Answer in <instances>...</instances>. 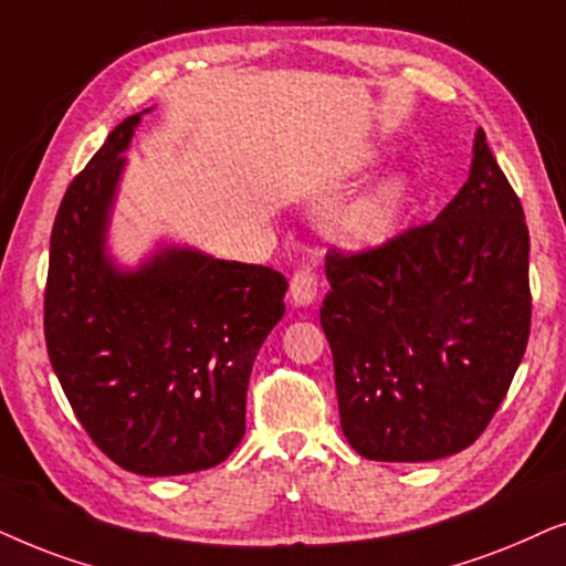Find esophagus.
Returning a JSON list of instances; mask_svg holds the SVG:
<instances>
[{
    "label": "esophagus",
    "mask_w": 566,
    "mask_h": 566,
    "mask_svg": "<svg viewBox=\"0 0 566 566\" xmlns=\"http://www.w3.org/2000/svg\"><path fill=\"white\" fill-rule=\"evenodd\" d=\"M318 287H321L318 271H315L313 263H303V266L295 269V274H292V282H290L292 303L311 305L315 295H318Z\"/></svg>",
    "instance_id": "34e87169"
}]
</instances>
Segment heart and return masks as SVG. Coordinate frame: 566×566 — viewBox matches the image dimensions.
I'll use <instances>...</instances> for the list:
<instances>
[{
  "label": "heart",
  "mask_w": 566,
  "mask_h": 566,
  "mask_svg": "<svg viewBox=\"0 0 566 566\" xmlns=\"http://www.w3.org/2000/svg\"><path fill=\"white\" fill-rule=\"evenodd\" d=\"M406 201L403 180L390 178L380 184L373 193L359 199L344 217V238L352 245H375L386 240L396 230Z\"/></svg>",
  "instance_id": "heart-1"
}]
</instances>
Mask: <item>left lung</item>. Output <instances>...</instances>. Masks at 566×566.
Listing matches in <instances>:
<instances>
[{
	"instance_id": "obj_1",
	"label": "left lung",
	"mask_w": 566,
	"mask_h": 566,
	"mask_svg": "<svg viewBox=\"0 0 566 566\" xmlns=\"http://www.w3.org/2000/svg\"><path fill=\"white\" fill-rule=\"evenodd\" d=\"M528 251L523 205L484 129L437 220L361 251L331 248L321 326L361 458L437 461L479 440L528 346Z\"/></svg>"
}]
</instances>
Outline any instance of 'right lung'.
Returning a JSON list of instances; mask_svg holds the SVG:
<instances>
[{
  "mask_svg": "<svg viewBox=\"0 0 566 566\" xmlns=\"http://www.w3.org/2000/svg\"><path fill=\"white\" fill-rule=\"evenodd\" d=\"M139 116L108 134L59 205L43 334L90 440L139 476H180L243 440L253 359L284 315L287 279L193 251H165L134 274L111 266L105 220Z\"/></svg>",
  "mask_w": 566,
  "mask_h": 566,
  "instance_id": "add662e5",
  "label": "right lung"
}]
</instances>
